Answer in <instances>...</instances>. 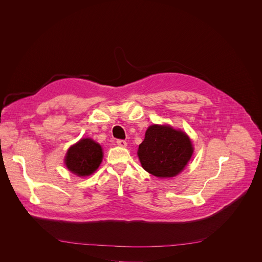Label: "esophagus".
Masks as SVG:
<instances>
[{"instance_id": "1", "label": "esophagus", "mask_w": 262, "mask_h": 262, "mask_svg": "<svg viewBox=\"0 0 262 262\" xmlns=\"http://www.w3.org/2000/svg\"><path fill=\"white\" fill-rule=\"evenodd\" d=\"M117 145L120 146V147H126L127 146V142L125 140H117L116 141Z\"/></svg>"}]
</instances>
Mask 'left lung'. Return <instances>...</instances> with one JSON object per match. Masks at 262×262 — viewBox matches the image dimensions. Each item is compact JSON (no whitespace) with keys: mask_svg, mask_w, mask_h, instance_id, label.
Returning a JSON list of instances; mask_svg holds the SVG:
<instances>
[{"mask_svg":"<svg viewBox=\"0 0 262 262\" xmlns=\"http://www.w3.org/2000/svg\"><path fill=\"white\" fill-rule=\"evenodd\" d=\"M193 152L191 141L182 130L169 125H151L139 145L142 167L154 177L169 179L184 170Z\"/></svg>","mask_w":262,"mask_h":262,"instance_id":"1","label":"left lung"}]
</instances>
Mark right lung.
I'll use <instances>...</instances> for the list:
<instances>
[{"instance_id": "1", "label": "right lung", "mask_w": 262, "mask_h": 262, "mask_svg": "<svg viewBox=\"0 0 262 262\" xmlns=\"http://www.w3.org/2000/svg\"><path fill=\"white\" fill-rule=\"evenodd\" d=\"M102 159L101 145L91 138H83L69 148L64 163L73 173L78 177H86L98 169Z\"/></svg>"}]
</instances>
